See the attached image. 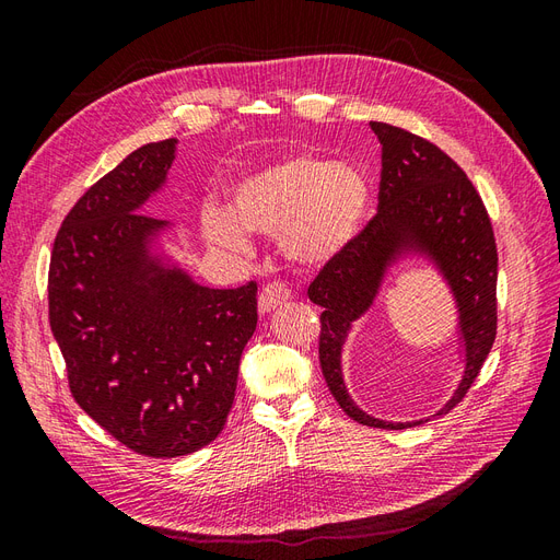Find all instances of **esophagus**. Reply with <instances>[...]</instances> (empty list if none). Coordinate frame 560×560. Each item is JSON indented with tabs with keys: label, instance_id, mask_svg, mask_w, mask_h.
<instances>
[{
	"label": "esophagus",
	"instance_id": "1",
	"mask_svg": "<svg viewBox=\"0 0 560 560\" xmlns=\"http://www.w3.org/2000/svg\"><path fill=\"white\" fill-rule=\"evenodd\" d=\"M292 299V290L282 282H268L261 294H259V313L261 315H268L273 313L276 308H280L282 303H287Z\"/></svg>",
	"mask_w": 560,
	"mask_h": 560
}]
</instances>
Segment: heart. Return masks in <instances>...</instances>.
<instances>
[{"label": "heart", "instance_id": "1", "mask_svg": "<svg viewBox=\"0 0 560 560\" xmlns=\"http://www.w3.org/2000/svg\"><path fill=\"white\" fill-rule=\"evenodd\" d=\"M366 202V184L350 167L294 159L243 179L233 189L231 212L202 208L200 229L208 243L231 252L249 247L245 229L280 233L287 259L322 266L354 238Z\"/></svg>", "mask_w": 560, "mask_h": 560}]
</instances>
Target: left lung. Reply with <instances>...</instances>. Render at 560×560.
Wrapping results in <instances>:
<instances>
[{
  "instance_id": "1",
  "label": "left lung",
  "mask_w": 560,
  "mask_h": 560,
  "mask_svg": "<svg viewBox=\"0 0 560 560\" xmlns=\"http://www.w3.org/2000/svg\"><path fill=\"white\" fill-rule=\"evenodd\" d=\"M381 142L378 212L354 238L319 268L308 296L322 306L319 366L338 406L369 428L406 430L425 420L385 422L358 409L348 395L341 352L352 322L362 317L381 282L404 254L430 259L448 282L465 346L460 385L436 416L460 404L495 343L498 247L479 191L448 154L418 135L371 121Z\"/></svg>"
}]
</instances>
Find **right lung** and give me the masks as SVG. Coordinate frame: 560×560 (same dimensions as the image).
I'll return each instance as SVG.
<instances>
[{
	"instance_id": "obj_1",
	"label": "right lung",
	"mask_w": 560,
	"mask_h": 560,
	"mask_svg": "<svg viewBox=\"0 0 560 560\" xmlns=\"http://www.w3.org/2000/svg\"><path fill=\"white\" fill-rule=\"evenodd\" d=\"M177 140L135 149L65 217L48 268V322L72 397L116 442L179 457L224 430L257 282L210 290L149 245L167 222L138 212Z\"/></svg>"
}]
</instances>
